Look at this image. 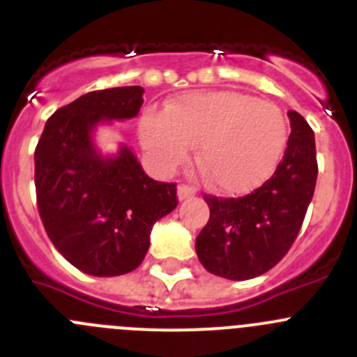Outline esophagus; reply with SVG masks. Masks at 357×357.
Wrapping results in <instances>:
<instances>
[{
	"mask_svg": "<svg viewBox=\"0 0 357 357\" xmlns=\"http://www.w3.org/2000/svg\"><path fill=\"white\" fill-rule=\"evenodd\" d=\"M195 193H197V191H195V188H191V185H188V184H178V188H176V197H178V200L191 198Z\"/></svg>",
	"mask_w": 357,
	"mask_h": 357,
	"instance_id": "esophagus-1",
	"label": "esophagus"
}]
</instances>
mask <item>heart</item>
I'll return each instance as SVG.
<instances>
[{"instance_id":"b5f03b06","label":"heart","mask_w":357,"mask_h":357,"mask_svg":"<svg viewBox=\"0 0 357 357\" xmlns=\"http://www.w3.org/2000/svg\"><path fill=\"white\" fill-rule=\"evenodd\" d=\"M289 127L272 102L238 91L195 93L148 110L141 141L162 168H173L197 148V166L211 188L243 195L275 172L288 144Z\"/></svg>"}]
</instances>
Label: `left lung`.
Listing matches in <instances>:
<instances>
[{"label":"left lung","instance_id":"left-lung-1","mask_svg":"<svg viewBox=\"0 0 357 357\" xmlns=\"http://www.w3.org/2000/svg\"><path fill=\"white\" fill-rule=\"evenodd\" d=\"M284 157L261 188L239 198L204 195L211 209L197 254L207 272L230 280L259 277L279 263L298 236L317 185L314 134L295 110Z\"/></svg>","mask_w":357,"mask_h":357}]
</instances>
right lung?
I'll return each instance as SVG.
<instances>
[{
	"label": "right lung",
	"mask_w": 357,
	"mask_h": 357,
	"mask_svg": "<svg viewBox=\"0 0 357 357\" xmlns=\"http://www.w3.org/2000/svg\"><path fill=\"white\" fill-rule=\"evenodd\" d=\"M139 85L93 91L50 116L36 148V193L48 238L80 272L128 273L143 263L151 227L176 207V185L146 175L125 144L103 157L93 132L130 119L143 105Z\"/></svg>",
	"instance_id": "add662e5"
}]
</instances>
